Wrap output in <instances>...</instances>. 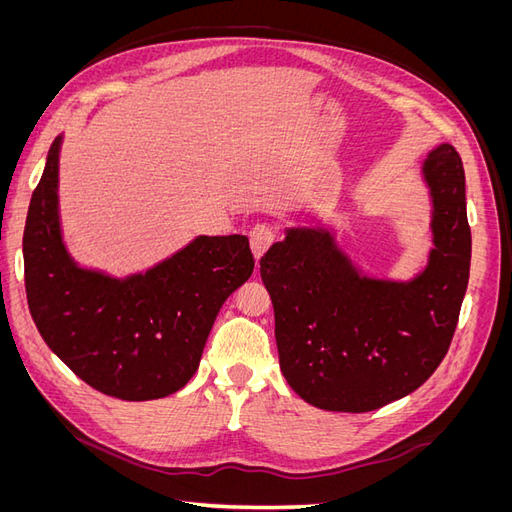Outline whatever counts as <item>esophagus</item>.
Here are the masks:
<instances>
[{
  "instance_id": "esophagus-1",
  "label": "esophagus",
  "mask_w": 512,
  "mask_h": 512,
  "mask_svg": "<svg viewBox=\"0 0 512 512\" xmlns=\"http://www.w3.org/2000/svg\"><path fill=\"white\" fill-rule=\"evenodd\" d=\"M273 241H275V232H273V228H269L265 224H258L250 230V247H252V254H254L256 262L262 258V254L269 250Z\"/></svg>"
}]
</instances>
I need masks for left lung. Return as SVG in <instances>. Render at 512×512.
I'll return each mask as SVG.
<instances>
[{"label": "left lung", "mask_w": 512, "mask_h": 512, "mask_svg": "<svg viewBox=\"0 0 512 512\" xmlns=\"http://www.w3.org/2000/svg\"><path fill=\"white\" fill-rule=\"evenodd\" d=\"M427 262L410 280L365 273L327 222L294 224L260 258L286 382L329 412H371L416 391L451 346L470 277L466 175L453 145L421 162Z\"/></svg>", "instance_id": "obj_1"}]
</instances>
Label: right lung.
Returning a JSON list of instances; mask_svg holds the SVG:
<instances>
[{
    "mask_svg": "<svg viewBox=\"0 0 512 512\" xmlns=\"http://www.w3.org/2000/svg\"><path fill=\"white\" fill-rule=\"evenodd\" d=\"M59 134L29 203L27 305L61 361L96 391L149 401L183 389L220 307L254 271L245 235L192 239L147 271L115 277L76 262L59 218Z\"/></svg>",
    "mask_w": 512,
    "mask_h": 512,
    "instance_id": "1",
    "label": "right lung"
}]
</instances>
